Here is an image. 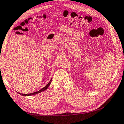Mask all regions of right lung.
Segmentation results:
<instances>
[{
  "instance_id": "1",
  "label": "right lung",
  "mask_w": 124,
  "mask_h": 124,
  "mask_svg": "<svg viewBox=\"0 0 124 124\" xmlns=\"http://www.w3.org/2000/svg\"><path fill=\"white\" fill-rule=\"evenodd\" d=\"M52 79H51V81H49V82L46 85L45 87H43L42 89H41V90H39L38 92H34V93H30V94H21V93H19V94L20 95H23V96H30V95H35V94H38V93H41V92H43V91H45V90H46L48 88V86L50 85V84H51V82H52Z\"/></svg>"
}]
</instances>
